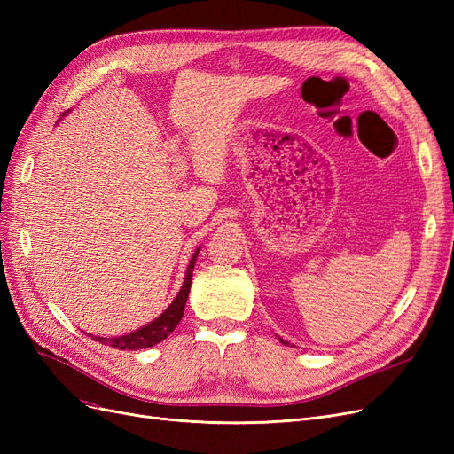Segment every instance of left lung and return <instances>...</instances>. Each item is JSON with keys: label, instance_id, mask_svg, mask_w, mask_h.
<instances>
[{"label": "left lung", "instance_id": "obj_1", "mask_svg": "<svg viewBox=\"0 0 454 454\" xmlns=\"http://www.w3.org/2000/svg\"><path fill=\"white\" fill-rule=\"evenodd\" d=\"M280 342H282V345H287V340H284V339H280Z\"/></svg>", "mask_w": 454, "mask_h": 454}]
</instances>
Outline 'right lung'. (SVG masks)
<instances>
[{
    "label": "right lung",
    "instance_id": "add662e5",
    "mask_svg": "<svg viewBox=\"0 0 454 454\" xmlns=\"http://www.w3.org/2000/svg\"><path fill=\"white\" fill-rule=\"evenodd\" d=\"M199 252H200V246L195 250V254L191 255V261H189V265H187L185 278H184V284L180 287V292H177V295L174 297V301L168 305V309L164 310L160 316H157L153 322H149V324H145V325H142L138 329H134L132 333H125V335H121V337L92 335V339L102 342V345H109V347L119 348V350L149 348V347L159 345L160 340L167 339L174 332V327L180 324L182 316H184V309H185L189 290H191V278H193V269H195V261H197Z\"/></svg>",
    "mask_w": 454,
    "mask_h": 454
}]
</instances>
